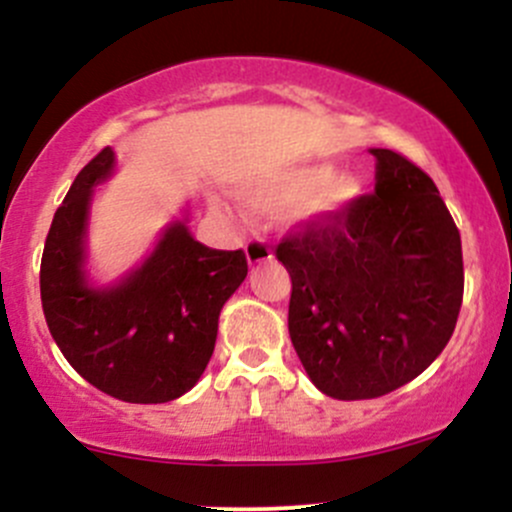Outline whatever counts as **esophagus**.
Returning a JSON list of instances; mask_svg holds the SVG:
<instances>
[{
  "label": "esophagus",
  "mask_w": 512,
  "mask_h": 512,
  "mask_svg": "<svg viewBox=\"0 0 512 512\" xmlns=\"http://www.w3.org/2000/svg\"><path fill=\"white\" fill-rule=\"evenodd\" d=\"M245 255L250 265H262V262H267L272 257V250L262 238H250L245 242Z\"/></svg>",
  "instance_id": "1"
}]
</instances>
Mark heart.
<instances>
[{
  "label": "heart",
  "instance_id": "1",
  "mask_svg": "<svg viewBox=\"0 0 512 512\" xmlns=\"http://www.w3.org/2000/svg\"><path fill=\"white\" fill-rule=\"evenodd\" d=\"M360 186L353 176L333 174L328 166H299L282 171L262 184L242 191L245 201L260 211H282L299 206V218L328 220L343 213L358 198Z\"/></svg>",
  "mask_w": 512,
  "mask_h": 512
}]
</instances>
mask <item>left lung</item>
<instances>
[{"instance_id": "obj_1", "label": "left lung", "mask_w": 512, "mask_h": 512, "mask_svg": "<svg viewBox=\"0 0 512 512\" xmlns=\"http://www.w3.org/2000/svg\"><path fill=\"white\" fill-rule=\"evenodd\" d=\"M375 191L277 245L292 277L289 336L311 383L336 400H373L434 363L464 299L461 235L434 181L392 149Z\"/></svg>"}]
</instances>
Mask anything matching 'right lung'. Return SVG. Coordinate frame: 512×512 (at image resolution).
<instances>
[{
    "instance_id": "1",
    "label": "right lung",
    "mask_w": 512,
    "mask_h": 512,
    "mask_svg": "<svg viewBox=\"0 0 512 512\" xmlns=\"http://www.w3.org/2000/svg\"><path fill=\"white\" fill-rule=\"evenodd\" d=\"M105 147L80 169L53 215L41 257V304L68 363L105 395L134 405L181 397L206 370L218 316L247 277L242 250H213L174 223L132 274L110 289L85 282L93 188L112 174Z\"/></svg>"
}]
</instances>
